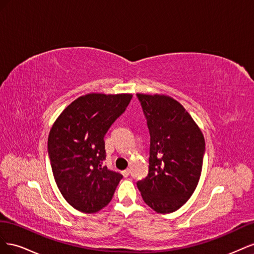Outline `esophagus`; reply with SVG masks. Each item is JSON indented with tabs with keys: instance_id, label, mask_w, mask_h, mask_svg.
<instances>
[{
	"instance_id": "34e87169",
	"label": "esophagus",
	"mask_w": 254,
	"mask_h": 254,
	"mask_svg": "<svg viewBox=\"0 0 254 254\" xmlns=\"http://www.w3.org/2000/svg\"><path fill=\"white\" fill-rule=\"evenodd\" d=\"M122 174H123V176H124V177H128V176H129V174H130V170H129V168H127V170L123 171V172H122Z\"/></svg>"
}]
</instances>
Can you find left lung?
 <instances>
[{"instance_id":"left-lung-1","label":"left lung","mask_w":254,"mask_h":254,"mask_svg":"<svg viewBox=\"0 0 254 254\" xmlns=\"http://www.w3.org/2000/svg\"><path fill=\"white\" fill-rule=\"evenodd\" d=\"M150 135L149 171L136 182L143 200L158 213L175 212L200 179L204 137L189 112L165 95L136 94Z\"/></svg>"}]
</instances>
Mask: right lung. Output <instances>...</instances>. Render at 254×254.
<instances>
[{
	"label": "right lung",
	"mask_w": 254,
	"mask_h": 254,
	"mask_svg": "<svg viewBox=\"0 0 254 254\" xmlns=\"http://www.w3.org/2000/svg\"><path fill=\"white\" fill-rule=\"evenodd\" d=\"M131 98V94L81 96L53 125L48 141L53 175L60 193L74 209L95 213L111 201L123 175L103 165L104 137Z\"/></svg>",
	"instance_id": "1"
}]
</instances>
